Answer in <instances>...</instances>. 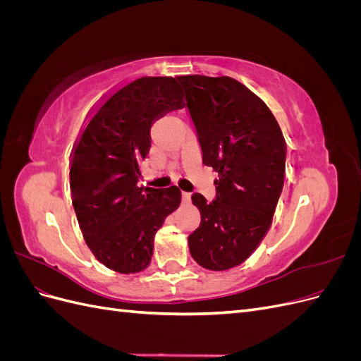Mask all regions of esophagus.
<instances>
[{
  "instance_id": "obj_1",
  "label": "esophagus",
  "mask_w": 361,
  "mask_h": 361,
  "mask_svg": "<svg viewBox=\"0 0 361 361\" xmlns=\"http://www.w3.org/2000/svg\"><path fill=\"white\" fill-rule=\"evenodd\" d=\"M190 202H191V194L190 192H182V203L190 204Z\"/></svg>"
}]
</instances>
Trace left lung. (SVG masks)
Here are the masks:
<instances>
[{
    "label": "left lung",
    "mask_w": 361,
    "mask_h": 361,
    "mask_svg": "<svg viewBox=\"0 0 361 361\" xmlns=\"http://www.w3.org/2000/svg\"><path fill=\"white\" fill-rule=\"evenodd\" d=\"M204 166L218 173L216 197L192 194L202 221L190 253L206 269H231L268 232L285 180L286 152L268 106L228 76H178Z\"/></svg>",
    "instance_id": "left-lung-1"
}]
</instances>
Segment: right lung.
Masks as SVG:
<instances>
[{
  "mask_svg": "<svg viewBox=\"0 0 361 361\" xmlns=\"http://www.w3.org/2000/svg\"><path fill=\"white\" fill-rule=\"evenodd\" d=\"M180 108L176 80L143 76L97 110L73 150L71 191L81 232L96 259L120 274L149 265L157 231L180 204L176 187H138L152 125Z\"/></svg>",
  "mask_w": 361,
  "mask_h": 361,
  "instance_id": "obj_1",
  "label": "right lung"
}]
</instances>
